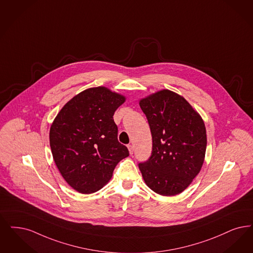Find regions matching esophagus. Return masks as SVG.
<instances>
[{"mask_svg":"<svg viewBox=\"0 0 253 253\" xmlns=\"http://www.w3.org/2000/svg\"><path fill=\"white\" fill-rule=\"evenodd\" d=\"M128 150H129V152H130V154H132L133 153V146L130 144V145H128Z\"/></svg>","mask_w":253,"mask_h":253,"instance_id":"esophagus-1","label":"esophagus"}]
</instances>
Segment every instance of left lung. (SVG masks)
<instances>
[{
    "label": "left lung",
    "mask_w": 253,
    "mask_h": 253,
    "mask_svg": "<svg viewBox=\"0 0 253 253\" xmlns=\"http://www.w3.org/2000/svg\"><path fill=\"white\" fill-rule=\"evenodd\" d=\"M152 136L150 159L138 165L146 184L159 195L185 190L204 162L207 136L204 122L182 96L169 89L141 99Z\"/></svg>",
    "instance_id": "left-lung-1"
}]
</instances>
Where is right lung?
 <instances>
[{
  "instance_id": "right-lung-1",
  "label": "right lung",
  "mask_w": 253,
  "mask_h": 253,
  "mask_svg": "<svg viewBox=\"0 0 253 253\" xmlns=\"http://www.w3.org/2000/svg\"><path fill=\"white\" fill-rule=\"evenodd\" d=\"M126 98L107 87L82 91L61 109L50 129V146L62 177L82 194L101 189L128 149L118 140L115 111Z\"/></svg>"
}]
</instances>
